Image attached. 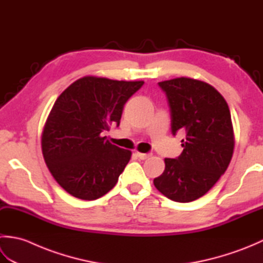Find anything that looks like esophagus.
<instances>
[{"mask_svg": "<svg viewBox=\"0 0 263 263\" xmlns=\"http://www.w3.org/2000/svg\"><path fill=\"white\" fill-rule=\"evenodd\" d=\"M137 154V156L140 159H142V160H144V159H147V158H149L150 156H152V154H143V153H139V152H137L136 153Z\"/></svg>", "mask_w": 263, "mask_h": 263, "instance_id": "obj_1", "label": "esophagus"}]
</instances>
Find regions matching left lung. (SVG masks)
<instances>
[{"instance_id": "8db88e82", "label": "left lung", "mask_w": 263, "mask_h": 263, "mask_svg": "<svg viewBox=\"0 0 263 263\" xmlns=\"http://www.w3.org/2000/svg\"><path fill=\"white\" fill-rule=\"evenodd\" d=\"M158 85L168 102L173 136L184 131L186 138L177 158H165V171L154 184L173 201L191 202L208 192L231 163V111L224 97L206 82L181 77Z\"/></svg>"}]
</instances>
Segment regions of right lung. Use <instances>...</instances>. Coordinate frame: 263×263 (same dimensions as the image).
<instances>
[{"label": "right lung", "mask_w": 263, "mask_h": 263, "mask_svg": "<svg viewBox=\"0 0 263 263\" xmlns=\"http://www.w3.org/2000/svg\"><path fill=\"white\" fill-rule=\"evenodd\" d=\"M143 83L83 77L60 95L44 126L42 150L55 181L69 194L96 200L115 186L132 154L103 133L120 125L125 103Z\"/></svg>", "instance_id": "1"}]
</instances>
